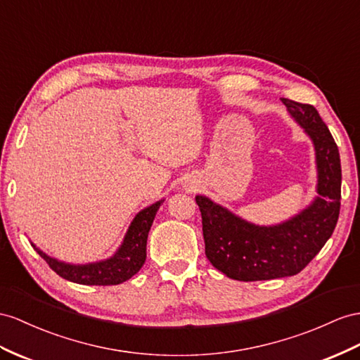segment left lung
<instances>
[{
  "label": "left lung",
  "instance_id": "left-lung-1",
  "mask_svg": "<svg viewBox=\"0 0 360 360\" xmlns=\"http://www.w3.org/2000/svg\"><path fill=\"white\" fill-rule=\"evenodd\" d=\"M283 103L315 144L319 196L302 213L276 226L248 224L208 198L196 196L207 259L233 280L297 275L315 259L338 224L342 172L335 138L315 106L289 98Z\"/></svg>",
  "mask_w": 360,
  "mask_h": 360
}]
</instances>
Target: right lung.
<instances>
[{
    "label": "right lung",
    "instance_id": "obj_1",
    "mask_svg": "<svg viewBox=\"0 0 360 360\" xmlns=\"http://www.w3.org/2000/svg\"><path fill=\"white\" fill-rule=\"evenodd\" d=\"M161 204L162 200L156 202V204L144 208L135 216L134 222L127 229V234L124 237L122 248H120L117 254L109 260L75 266L51 259V257L45 255L42 251H39L34 245L33 248L36 252L49 263V266L54 272L68 281L88 285L120 284L131 278V276L140 271L141 266L144 264L147 236H149L155 214L161 207Z\"/></svg>",
    "mask_w": 360,
    "mask_h": 360
}]
</instances>
